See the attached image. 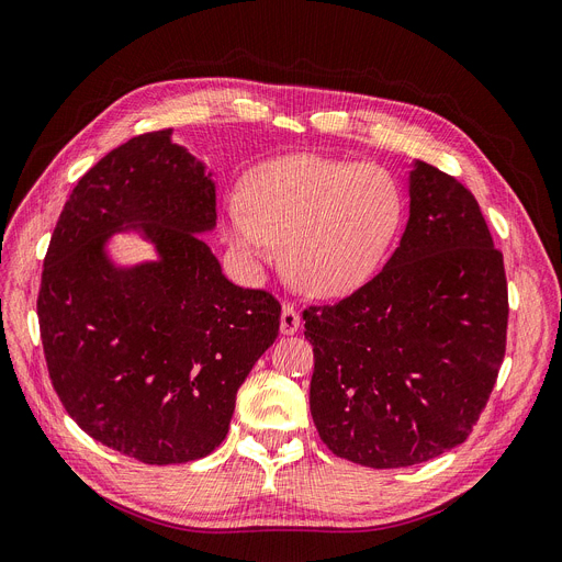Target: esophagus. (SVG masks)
Instances as JSON below:
<instances>
[{
  "mask_svg": "<svg viewBox=\"0 0 562 562\" xmlns=\"http://www.w3.org/2000/svg\"><path fill=\"white\" fill-rule=\"evenodd\" d=\"M299 328H301V316H299L296 307L284 303L282 314H280V333L282 335H294Z\"/></svg>",
  "mask_w": 562,
  "mask_h": 562,
  "instance_id": "1",
  "label": "esophagus"
}]
</instances>
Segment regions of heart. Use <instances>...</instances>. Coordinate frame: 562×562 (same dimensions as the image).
<instances>
[{
    "mask_svg": "<svg viewBox=\"0 0 562 562\" xmlns=\"http://www.w3.org/2000/svg\"><path fill=\"white\" fill-rule=\"evenodd\" d=\"M225 217L236 252L263 261L284 243L286 280L307 296L335 299L376 273L400 232L404 200L379 167L291 156L255 169L243 200H227Z\"/></svg>",
    "mask_w": 562,
    "mask_h": 562,
    "instance_id": "obj_1",
    "label": "heart"
}]
</instances>
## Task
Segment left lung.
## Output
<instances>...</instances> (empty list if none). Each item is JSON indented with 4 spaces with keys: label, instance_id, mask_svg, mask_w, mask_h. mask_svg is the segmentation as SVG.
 Here are the masks:
<instances>
[{
    "label": "left lung",
    "instance_id": "obj_1",
    "mask_svg": "<svg viewBox=\"0 0 562 562\" xmlns=\"http://www.w3.org/2000/svg\"><path fill=\"white\" fill-rule=\"evenodd\" d=\"M303 319L310 411L333 454L402 469L467 441L507 330L503 255L471 190L413 162L400 248L368 284Z\"/></svg>",
    "mask_w": 562,
    "mask_h": 562
}]
</instances>
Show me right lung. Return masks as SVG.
Listing matches in <instances>:
<instances>
[{
	"label": "right lung",
	"mask_w": 562,
	"mask_h": 562,
	"mask_svg": "<svg viewBox=\"0 0 562 562\" xmlns=\"http://www.w3.org/2000/svg\"><path fill=\"white\" fill-rule=\"evenodd\" d=\"M206 165L172 128L116 146L72 188L43 261L38 326L68 416L144 463H186L225 441L236 393L280 330V303L229 282ZM135 231L157 259L119 267Z\"/></svg>",
	"instance_id": "right-lung-1"
}]
</instances>
